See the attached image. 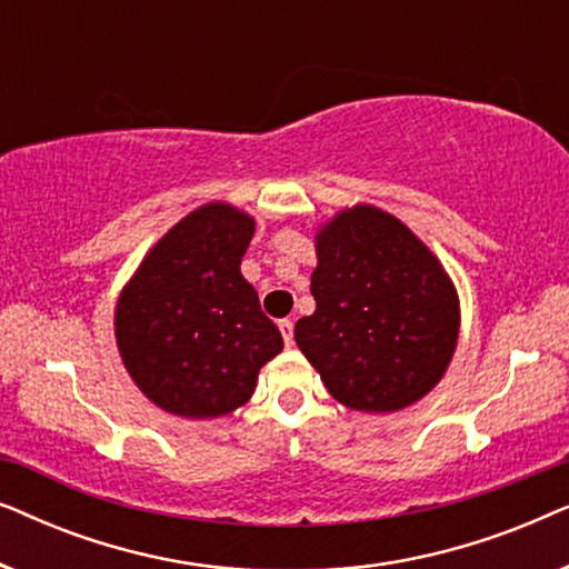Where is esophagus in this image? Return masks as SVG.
Segmentation results:
<instances>
[{"label":"esophagus","instance_id":"1","mask_svg":"<svg viewBox=\"0 0 569 569\" xmlns=\"http://www.w3.org/2000/svg\"><path fill=\"white\" fill-rule=\"evenodd\" d=\"M279 331H282V339L287 347L295 345V323L290 321V318H284V321H279Z\"/></svg>","mask_w":569,"mask_h":569}]
</instances>
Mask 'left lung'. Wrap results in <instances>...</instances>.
Wrapping results in <instances>:
<instances>
[{
  "label": "left lung",
  "mask_w": 569,
  "mask_h": 569,
  "mask_svg": "<svg viewBox=\"0 0 569 569\" xmlns=\"http://www.w3.org/2000/svg\"><path fill=\"white\" fill-rule=\"evenodd\" d=\"M313 316L295 341L341 407L393 415L448 372L461 329L453 279L399 217L357 201L316 228Z\"/></svg>",
  "instance_id": "8db88e82"
}]
</instances>
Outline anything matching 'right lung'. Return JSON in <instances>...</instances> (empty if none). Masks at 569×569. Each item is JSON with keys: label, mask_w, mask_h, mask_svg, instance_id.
Masks as SVG:
<instances>
[{"label": "right lung", "mask_w": 569, "mask_h": 569, "mask_svg": "<svg viewBox=\"0 0 569 569\" xmlns=\"http://www.w3.org/2000/svg\"><path fill=\"white\" fill-rule=\"evenodd\" d=\"M256 220L230 201L181 217L121 287L113 333L121 362L154 407L183 419H217L253 396L259 370L282 352L240 274Z\"/></svg>", "instance_id": "add662e5"}]
</instances>
